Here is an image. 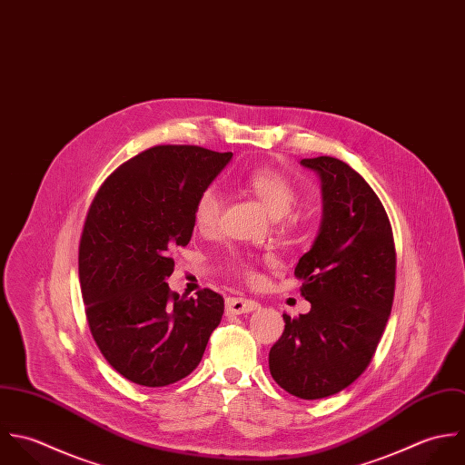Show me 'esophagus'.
<instances>
[{
  "label": "esophagus",
  "mask_w": 465,
  "mask_h": 465,
  "mask_svg": "<svg viewBox=\"0 0 465 465\" xmlns=\"http://www.w3.org/2000/svg\"><path fill=\"white\" fill-rule=\"evenodd\" d=\"M255 309H259V303L255 300H248V298H228L226 300V311L232 314H248Z\"/></svg>",
  "instance_id": "obj_1"
}]
</instances>
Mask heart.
Masks as SVG:
<instances>
[{
    "instance_id": "b5f03b06",
    "label": "heart",
    "mask_w": 465,
    "mask_h": 465,
    "mask_svg": "<svg viewBox=\"0 0 465 465\" xmlns=\"http://www.w3.org/2000/svg\"><path fill=\"white\" fill-rule=\"evenodd\" d=\"M241 183L264 204V208L273 217L285 215L296 199L294 186L291 185V182L275 169H257V171L250 173L248 176H244ZM221 203H223L221 192L217 186H206L199 193V197L195 201V208H193V221L199 230L208 232V230L215 228L219 212H221ZM232 264L237 270L244 272L246 275H250V277L253 275L242 259L235 257L232 261Z\"/></svg>"
}]
</instances>
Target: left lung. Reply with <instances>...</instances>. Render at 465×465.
<instances>
[{
    "instance_id": "obj_1",
    "label": "left lung",
    "mask_w": 465,
    "mask_h": 465,
    "mask_svg": "<svg viewBox=\"0 0 465 465\" xmlns=\"http://www.w3.org/2000/svg\"><path fill=\"white\" fill-rule=\"evenodd\" d=\"M322 183V223L294 275L303 280L307 314H283V332L270 351L280 388L300 399H323L369 367L391 312L395 246L382 203L345 162L302 160Z\"/></svg>"
}]
</instances>
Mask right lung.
<instances>
[{
	"instance_id": "right-lung-1",
	"label": "right lung",
	"mask_w": 465,
	"mask_h": 465,
	"mask_svg": "<svg viewBox=\"0 0 465 465\" xmlns=\"http://www.w3.org/2000/svg\"><path fill=\"white\" fill-rule=\"evenodd\" d=\"M232 156L158 145L120 165L94 195L79 246L86 316L102 356L136 384L158 388L192 373L221 323V294L185 298L165 280L171 248L190 242L199 193Z\"/></svg>"
}]
</instances>
